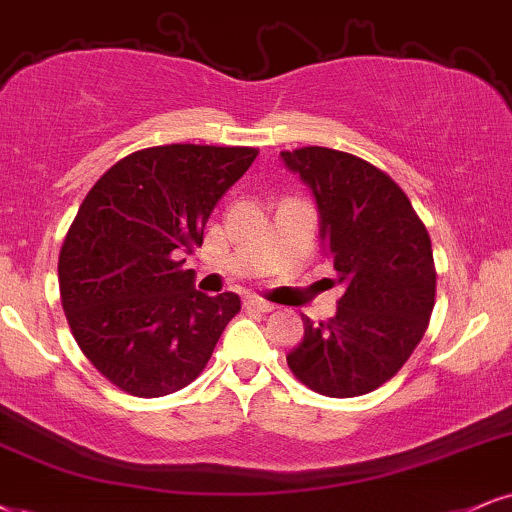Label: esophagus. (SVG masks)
Returning a JSON list of instances; mask_svg holds the SVG:
<instances>
[{
    "label": "esophagus",
    "mask_w": 512,
    "mask_h": 512,
    "mask_svg": "<svg viewBox=\"0 0 512 512\" xmlns=\"http://www.w3.org/2000/svg\"><path fill=\"white\" fill-rule=\"evenodd\" d=\"M244 308H246V311L270 313V311H275V304H268V301L258 299V296H249V299H244Z\"/></svg>",
    "instance_id": "34e87169"
}]
</instances>
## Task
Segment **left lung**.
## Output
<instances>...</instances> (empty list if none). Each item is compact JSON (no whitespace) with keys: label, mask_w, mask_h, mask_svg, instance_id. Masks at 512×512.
<instances>
[{"label":"left lung","mask_w":512,"mask_h":512,"mask_svg":"<svg viewBox=\"0 0 512 512\" xmlns=\"http://www.w3.org/2000/svg\"><path fill=\"white\" fill-rule=\"evenodd\" d=\"M280 156L313 189L325 256L344 285L334 318H304V339L287 365L318 394L363 396L403 368L430 325V235L406 192L365 159L327 147Z\"/></svg>","instance_id":"obj_1"}]
</instances>
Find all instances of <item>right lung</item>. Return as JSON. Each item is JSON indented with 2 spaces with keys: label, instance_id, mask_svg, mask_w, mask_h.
<instances>
[{
  "label": "right lung",
  "instance_id": "obj_1",
  "mask_svg": "<svg viewBox=\"0 0 512 512\" xmlns=\"http://www.w3.org/2000/svg\"><path fill=\"white\" fill-rule=\"evenodd\" d=\"M256 147L163 144L132 151L94 182L59 254V292L87 361L140 399L173 394L206 368L239 296L194 289L182 254L204 244L213 206Z\"/></svg>",
  "mask_w": 512,
  "mask_h": 512
}]
</instances>
